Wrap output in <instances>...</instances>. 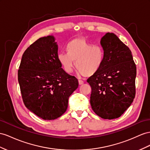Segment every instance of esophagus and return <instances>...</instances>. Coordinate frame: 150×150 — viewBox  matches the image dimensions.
I'll return each mask as SVG.
<instances>
[{
  "mask_svg": "<svg viewBox=\"0 0 150 150\" xmlns=\"http://www.w3.org/2000/svg\"><path fill=\"white\" fill-rule=\"evenodd\" d=\"M79 85H82V84L83 83V81L82 80H79Z\"/></svg>",
  "mask_w": 150,
  "mask_h": 150,
  "instance_id": "esophagus-1",
  "label": "esophagus"
}]
</instances>
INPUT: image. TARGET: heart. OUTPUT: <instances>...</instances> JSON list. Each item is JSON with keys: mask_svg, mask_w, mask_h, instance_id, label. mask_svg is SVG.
<instances>
[{"mask_svg": "<svg viewBox=\"0 0 150 150\" xmlns=\"http://www.w3.org/2000/svg\"><path fill=\"white\" fill-rule=\"evenodd\" d=\"M67 52H59L57 55L59 63L64 70L72 72L75 67L85 76L94 75L101 68L105 57L103 48L93 45L84 38H77L69 42L66 46Z\"/></svg>", "mask_w": 150, "mask_h": 150, "instance_id": "1", "label": "heart"}]
</instances>
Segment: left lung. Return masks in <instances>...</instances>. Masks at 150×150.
Instances as JSON below:
<instances>
[{"label":"left lung","mask_w":150,"mask_h":150,"mask_svg":"<svg viewBox=\"0 0 150 150\" xmlns=\"http://www.w3.org/2000/svg\"><path fill=\"white\" fill-rule=\"evenodd\" d=\"M104 61L99 71L87 79L92 89L90 103L104 119L120 117L136 95V66L129 48L113 33L101 38Z\"/></svg>","instance_id":"left-lung-1"}]
</instances>
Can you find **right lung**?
<instances>
[{
  "label": "right lung",
  "instance_id": "add662e5",
  "mask_svg": "<svg viewBox=\"0 0 150 150\" xmlns=\"http://www.w3.org/2000/svg\"><path fill=\"white\" fill-rule=\"evenodd\" d=\"M57 49L53 36L38 38L24 52L18 73L25 106L47 120L66 112L68 98L79 86L76 78L61 68Z\"/></svg>",
  "mask_w": 150,
  "mask_h": 150
}]
</instances>
